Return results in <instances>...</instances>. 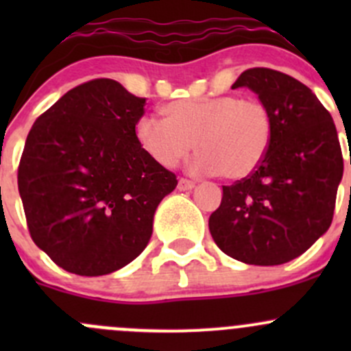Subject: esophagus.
Segmentation results:
<instances>
[{"label": "esophagus", "mask_w": 351, "mask_h": 351, "mask_svg": "<svg viewBox=\"0 0 351 351\" xmlns=\"http://www.w3.org/2000/svg\"><path fill=\"white\" fill-rule=\"evenodd\" d=\"M193 186H195V182H192V180H186V178H180L178 189L182 190V192H186V190H192Z\"/></svg>", "instance_id": "obj_1"}]
</instances>
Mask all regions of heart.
<instances>
[{"label":"heart","mask_w":351,"mask_h":351,"mask_svg":"<svg viewBox=\"0 0 351 351\" xmlns=\"http://www.w3.org/2000/svg\"><path fill=\"white\" fill-rule=\"evenodd\" d=\"M166 119L143 115L136 123L141 147L173 168L197 146L192 169L243 180L256 171L274 139V117L260 100L238 95L185 98L165 107Z\"/></svg>","instance_id":"heart-1"}]
</instances>
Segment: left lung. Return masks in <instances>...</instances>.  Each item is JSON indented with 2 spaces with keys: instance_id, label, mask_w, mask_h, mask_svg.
I'll return each mask as SVG.
<instances>
[{
  "instance_id": "left-lung-1",
  "label": "left lung",
  "mask_w": 351,
  "mask_h": 351,
  "mask_svg": "<svg viewBox=\"0 0 351 351\" xmlns=\"http://www.w3.org/2000/svg\"><path fill=\"white\" fill-rule=\"evenodd\" d=\"M243 86L270 108L274 139L256 171L222 186L208 229L228 256L271 267L300 256L329 229L343 156L331 115L306 84L253 67L232 90Z\"/></svg>"
}]
</instances>
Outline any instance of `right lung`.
Masks as SVG:
<instances>
[{
    "label": "right lung",
    "instance_id": "obj_1",
    "mask_svg": "<svg viewBox=\"0 0 351 351\" xmlns=\"http://www.w3.org/2000/svg\"><path fill=\"white\" fill-rule=\"evenodd\" d=\"M144 105L101 77L62 95L28 132L19 166L28 231L66 271L98 277L136 260L178 183L137 141Z\"/></svg>",
    "mask_w": 351,
    "mask_h": 351
}]
</instances>
